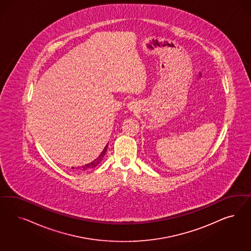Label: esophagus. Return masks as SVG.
<instances>
[{
  "instance_id": "1",
  "label": "esophagus",
  "mask_w": 251,
  "mask_h": 251,
  "mask_svg": "<svg viewBox=\"0 0 251 251\" xmlns=\"http://www.w3.org/2000/svg\"><path fill=\"white\" fill-rule=\"evenodd\" d=\"M127 108L129 111H135L138 108V101L136 100H131L128 103H127Z\"/></svg>"
}]
</instances>
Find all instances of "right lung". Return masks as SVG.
<instances>
[{"label":"right lung","mask_w":251,"mask_h":251,"mask_svg":"<svg viewBox=\"0 0 251 251\" xmlns=\"http://www.w3.org/2000/svg\"><path fill=\"white\" fill-rule=\"evenodd\" d=\"M107 148H108V144H107V145L105 146V148L102 150L101 153L100 154V155L98 156V158H96L94 161L89 162L88 164H85V165H83V166H81V167H78V168H76V169H77V170L79 169V170L84 172V171L91 170V169L95 168L97 165H99L100 162H102V160H103V158H104V156H105L106 151H107Z\"/></svg>","instance_id":"add662e5"}]
</instances>
